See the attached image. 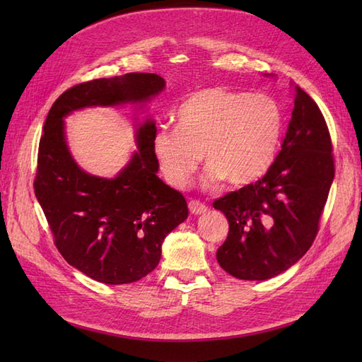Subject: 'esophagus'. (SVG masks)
<instances>
[{"label":"esophagus","mask_w":362,"mask_h":362,"mask_svg":"<svg viewBox=\"0 0 362 362\" xmlns=\"http://www.w3.org/2000/svg\"><path fill=\"white\" fill-rule=\"evenodd\" d=\"M189 210L192 214L194 216H201V214H205L206 213V205H204L202 202L199 201H190L189 202Z\"/></svg>","instance_id":"obj_1"}]
</instances>
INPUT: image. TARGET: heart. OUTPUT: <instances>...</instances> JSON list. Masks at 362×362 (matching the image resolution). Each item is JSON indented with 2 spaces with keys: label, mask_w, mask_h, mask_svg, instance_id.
Instances as JSON below:
<instances>
[{
  "label": "heart",
  "mask_w": 362,
  "mask_h": 362,
  "mask_svg": "<svg viewBox=\"0 0 362 362\" xmlns=\"http://www.w3.org/2000/svg\"><path fill=\"white\" fill-rule=\"evenodd\" d=\"M177 127H160L152 152L168 184L185 189L198 170L202 154L206 187L222 180L243 187L272 166L284 131V112L264 93L206 87L190 95L178 108Z\"/></svg>",
  "instance_id": "b5f03b06"
}]
</instances>
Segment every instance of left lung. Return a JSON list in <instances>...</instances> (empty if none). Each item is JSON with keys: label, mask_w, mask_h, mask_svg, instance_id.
<instances>
[{"label": "left lung", "mask_w": 362, "mask_h": 362, "mask_svg": "<svg viewBox=\"0 0 362 362\" xmlns=\"http://www.w3.org/2000/svg\"><path fill=\"white\" fill-rule=\"evenodd\" d=\"M332 151L319 105L294 86L287 134L264 177L213 202L229 222L216 255L225 272L238 279L266 281L306 254L334 181Z\"/></svg>", "instance_id": "1"}]
</instances>
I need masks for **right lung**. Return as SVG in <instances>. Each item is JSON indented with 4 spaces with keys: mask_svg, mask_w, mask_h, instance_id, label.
Masks as SVG:
<instances>
[{
    "mask_svg": "<svg viewBox=\"0 0 362 362\" xmlns=\"http://www.w3.org/2000/svg\"><path fill=\"white\" fill-rule=\"evenodd\" d=\"M163 89L161 76L146 72L84 81L57 98L43 125L36 198L62 257L98 282L119 286L146 276L158 266L164 237L187 218L189 208L180 192L157 177L152 120L137 129L139 152L107 180L76 166L63 117L90 105L145 103Z\"/></svg>",
    "mask_w": 362,
    "mask_h": 362,
    "instance_id": "right-lung-1",
    "label": "right lung"
}]
</instances>
